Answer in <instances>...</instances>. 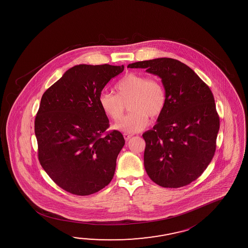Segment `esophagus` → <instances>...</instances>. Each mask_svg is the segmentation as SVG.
<instances>
[{"mask_svg":"<svg viewBox=\"0 0 248 248\" xmlns=\"http://www.w3.org/2000/svg\"><path fill=\"white\" fill-rule=\"evenodd\" d=\"M132 134H130V133H124V140H125L128 141L130 139H131V137H132Z\"/></svg>","mask_w":248,"mask_h":248,"instance_id":"obj_1","label":"esophagus"}]
</instances>
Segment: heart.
Returning a JSON list of instances; mask_svg holds the SVG:
<instances>
[{
	"instance_id": "1",
	"label": "heart",
	"mask_w": 248,
	"mask_h": 248,
	"mask_svg": "<svg viewBox=\"0 0 248 248\" xmlns=\"http://www.w3.org/2000/svg\"><path fill=\"white\" fill-rule=\"evenodd\" d=\"M114 92L101 93L99 104L108 118L117 121L129 103L131 112L114 126L119 131L133 133L143 130L149 123L148 117L157 118L166 107V89L158 78L129 73L115 84Z\"/></svg>"
}]
</instances>
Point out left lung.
<instances>
[{"mask_svg": "<svg viewBox=\"0 0 248 248\" xmlns=\"http://www.w3.org/2000/svg\"><path fill=\"white\" fill-rule=\"evenodd\" d=\"M161 79L167 93L163 112L145 131L144 165L154 183L183 187L203 173L216 151L219 117L210 88L194 71L170 58L129 64Z\"/></svg>", "mask_w": 248, "mask_h": 248, "instance_id": "8db88e82", "label": "left lung"}]
</instances>
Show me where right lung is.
<instances>
[{"label": "right lung", "mask_w": 248, "mask_h": 248, "mask_svg": "<svg viewBox=\"0 0 248 248\" xmlns=\"http://www.w3.org/2000/svg\"><path fill=\"white\" fill-rule=\"evenodd\" d=\"M124 65H78L43 94L35 118L38 159L59 187L89 196L111 182L124 145L99 104L103 88Z\"/></svg>", "instance_id": "add662e5"}]
</instances>
